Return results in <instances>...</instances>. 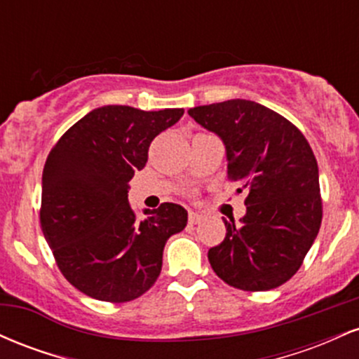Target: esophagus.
<instances>
[{"mask_svg":"<svg viewBox=\"0 0 359 359\" xmlns=\"http://www.w3.org/2000/svg\"><path fill=\"white\" fill-rule=\"evenodd\" d=\"M201 219H203V214L194 211L189 212V222H191V224H197V222H201Z\"/></svg>","mask_w":359,"mask_h":359,"instance_id":"1","label":"esophagus"}]
</instances>
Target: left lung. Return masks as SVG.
Wrapping results in <instances>:
<instances>
[{"label": "left lung", "instance_id": "left-lung-1", "mask_svg": "<svg viewBox=\"0 0 359 359\" xmlns=\"http://www.w3.org/2000/svg\"><path fill=\"white\" fill-rule=\"evenodd\" d=\"M221 138L228 175L246 191L240 222L222 219L226 236L209 250L212 270L250 292L277 288L300 269L323 219L319 168L306 137L288 119L248 100L187 111Z\"/></svg>", "mask_w": 359, "mask_h": 359}]
</instances>
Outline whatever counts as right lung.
I'll return each mask as SVG.
<instances>
[{
  "label": "right lung",
  "instance_id": "1",
  "mask_svg": "<svg viewBox=\"0 0 359 359\" xmlns=\"http://www.w3.org/2000/svg\"><path fill=\"white\" fill-rule=\"evenodd\" d=\"M182 108L142 111L101 106L69 128L48 154L40 224L57 265L77 290L104 302H130L158 278L165 243L187 224L182 205L143 209L128 203L135 172L156 135Z\"/></svg>",
  "mask_w": 359,
  "mask_h": 359
}]
</instances>
